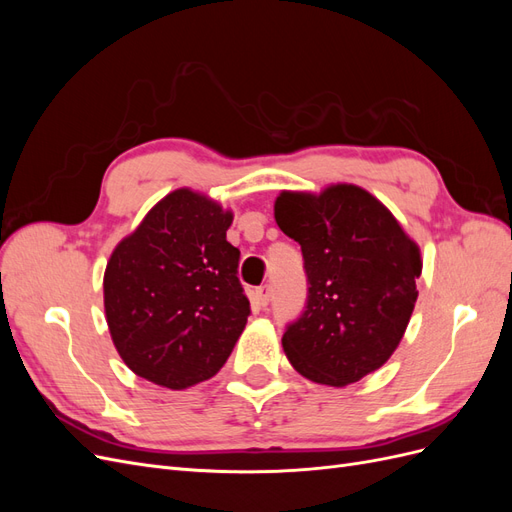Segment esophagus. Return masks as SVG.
Listing matches in <instances>:
<instances>
[{
	"mask_svg": "<svg viewBox=\"0 0 512 512\" xmlns=\"http://www.w3.org/2000/svg\"><path fill=\"white\" fill-rule=\"evenodd\" d=\"M254 297H256V303L258 305H262V307H267V303H269V299H271V286H260V288H256V292H254Z\"/></svg>",
	"mask_w": 512,
	"mask_h": 512,
	"instance_id": "esophagus-1",
	"label": "esophagus"
}]
</instances>
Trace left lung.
I'll return each mask as SVG.
<instances>
[{
  "label": "left lung",
  "mask_w": 512,
  "mask_h": 512,
  "mask_svg": "<svg viewBox=\"0 0 512 512\" xmlns=\"http://www.w3.org/2000/svg\"><path fill=\"white\" fill-rule=\"evenodd\" d=\"M275 222L301 245L307 305L282 337L307 380L346 386L380 369L406 333L423 271L421 250L380 200L354 183L284 190Z\"/></svg>",
  "instance_id": "left-lung-1"
}]
</instances>
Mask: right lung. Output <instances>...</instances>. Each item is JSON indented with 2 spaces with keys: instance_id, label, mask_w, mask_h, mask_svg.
Segmentation results:
<instances>
[{
  "instance_id": "obj_1",
  "label": "right lung",
  "mask_w": 512,
  "mask_h": 512,
  "mask_svg": "<svg viewBox=\"0 0 512 512\" xmlns=\"http://www.w3.org/2000/svg\"><path fill=\"white\" fill-rule=\"evenodd\" d=\"M207 194L179 188L153 205L106 262L111 339L136 376L183 391L213 378L250 316L232 224Z\"/></svg>"
}]
</instances>
